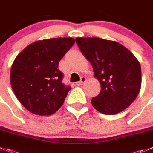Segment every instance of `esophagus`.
I'll list each match as a JSON object with an SVG mask.
<instances>
[{"label": "esophagus", "instance_id": "34e87169", "mask_svg": "<svg viewBox=\"0 0 153 153\" xmlns=\"http://www.w3.org/2000/svg\"><path fill=\"white\" fill-rule=\"evenodd\" d=\"M85 81H86V78H85V77H82V78H81V81L76 83V85H78V86L83 85V84H84V83L85 82Z\"/></svg>", "mask_w": 153, "mask_h": 153}]
</instances>
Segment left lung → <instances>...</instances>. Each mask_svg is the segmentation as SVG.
I'll return each instance as SVG.
<instances>
[{
  "mask_svg": "<svg viewBox=\"0 0 153 153\" xmlns=\"http://www.w3.org/2000/svg\"><path fill=\"white\" fill-rule=\"evenodd\" d=\"M76 43L91 63L100 93L91 100L102 114L114 115L128 108L141 87V68L127 48L115 41L98 37H77Z\"/></svg>",
  "mask_w": 153,
  "mask_h": 153,
  "instance_id": "left-lung-1",
  "label": "left lung"
}]
</instances>
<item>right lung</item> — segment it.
<instances>
[{
    "label": "right lung",
    "instance_id": "add662e5",
    "mask_svg": "<svg viewBox=\"0 0 153 153\" xmlns=\"http://www.w3.org/2000/svg\"><path fill=\"white\" fill-rule=\"evenodd\" d=\"M75 40L71 37L39 40L17 55L10 70L15 95L27 111L49 116L63 105L70 87L62 83L58 64Z\"/></svg>",
    "mask_w": 153,
    "mask_h": 153
}]
</instances>
